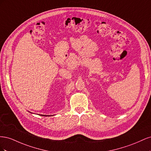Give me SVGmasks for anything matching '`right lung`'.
<instances>
[{
    "mask_svg": "<svg viewBox=\"0 0 151 151\" xmlns=\"http://www.w3.org/2000/svg\"><path fill=\"white\" fill-rule=\"evenodd\" d=\"M41 116H47L48 115H41Z\"/></svg>",
    "mask_w": 151,
    "mask_h": 151,
    "instance_id": "right-lung-1",
    "label": "right lung"
}]
</instances>
